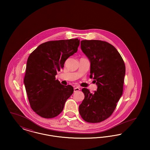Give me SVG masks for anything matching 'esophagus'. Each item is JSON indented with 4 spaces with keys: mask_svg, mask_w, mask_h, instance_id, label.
I'll return each mask as SVG.
<instances>
[{
    "mask_svg": "<svg viewBox=\"0 0 150 150\" xmlns=\"http://www.w3.org/2000/svg\"><path fill=\"white\" fill-rule=\"evenodd\" d=\"M80 90V88L78 87V86H76V87H75L74 88V92H78Z\"/></svg>",
    "mask_w": 150,
    "mask_h": 150,
    "instance_id": "obj_1",
    "label": "esophagus"
}]
</instances>
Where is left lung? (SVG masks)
<instances>
[{"instance_id": "8db88e82", "label": "left lung", "mask_w": 150, "mask_h": 150, "mask_svg": "<svg viewBox=\"0 0 150 150\" xmlns=\"http://www.w3.org/2000/svg\"><path fill=\"white\" fill-rule=\"evenodd\" d=\"M81 50L91 63L90 78L97 86L90 92L83 88L85 97L79 107L82 118L100 122L109 117L122 94L125 66L121 55L110 43L98 40L81 41Z\"/></svg>"}]
</instances>
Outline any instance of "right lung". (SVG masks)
I'll return each instance as SVG.
<instances>
[{
    "instance_id": "right-lung-1",
    "label": "right lung",
    "mask_w": 150,
    "mask_h": 150,
    "mask_svg": "<svg viewBox=\"0 0 150 150\" xmlns=\"http://www.w3.org/2000/svg\"><path fill=\"white\" fill-rule=\"evenodd\" d=\"M80 40L50 41L39 45L27 61L24 84L31 108L44 118H53L63 110L74 92L71 86L55 78L66 60L78 51Z\"/></svg>"
}]
</instances>
